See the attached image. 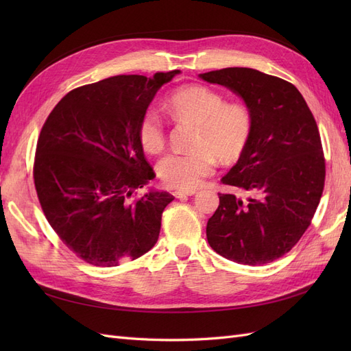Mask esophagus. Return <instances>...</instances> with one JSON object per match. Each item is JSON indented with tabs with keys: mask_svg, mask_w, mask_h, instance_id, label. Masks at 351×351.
<instances>
[{
	"mask_svg": "<svg viewBox=\"0 0 351 351\" xmlns=\"http://www.w3.org/2000/svg\"><path fill=\"white\" fill-rule=\"evenodd\" d=\"M195 193H196L195 190H176V192H173V195L177 199H183V197H187V196H192Z\"/></svg>",
	"mask_w": 351,
	"mask_h": 351,
	"instance_id": "34e87169",
	"label": "esophagus"
}]
</instances>
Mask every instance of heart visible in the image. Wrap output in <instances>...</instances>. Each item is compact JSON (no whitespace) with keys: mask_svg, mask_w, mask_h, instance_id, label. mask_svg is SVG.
I'll return each mask as SVG.
<instances>
[{"mask_svg":"<svg viewBox=\"0 0 351 351\" xmlns=\"http://www.w3.org/2000/svg\"><path fill=\"white\" fill-rule=\"evenodd\" d=\"M167 108L180 121L199 124L192 154H169L158 162L162 183L173 189L192 190L214 173L215 156L221 162H234L246 149L252 134V114L243 102H226L221 92L205 84H187L167 99ZM143 149L158 154L165 146L161 117L147 108L137 125Z\"/></svg>","mask_w":351,"mask_h":351,"instance_id":"heart-1","label":"heart"}]
</instances>
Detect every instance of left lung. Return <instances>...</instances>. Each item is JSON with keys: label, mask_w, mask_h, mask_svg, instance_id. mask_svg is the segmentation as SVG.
I'll use <instances>...</instances> for the list:
<instances>
[{"label": "left lung", "mask_w": 351, "mask_h": 351, "mask_svg": "<svg viewBox=\"0 0 351 351\" xmlns=\"http://www.w3.org/2000/svg\"><path fill=\"white\" fill-rule=\"evenodd\" d=\"M226 86L252 114V134L221 182L253 196L219 193L208 221L209 246L232 262L265 265L290 252L311 226L325 183V159L313 114L294 84L247 67L199 74Z\"/></svg>", "instance_id": "obj_1"}]
</instances>
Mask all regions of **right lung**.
<instances>
[{
  "label": "right lung",
  "mask_w": 351,
  "mask_h": 351,
  "mask_svg": "<svg viewBox=\"0 0 351 351\" xmlns=\"http://www.w3.org/2000/svg\"><path fill=\"white\" fill-rule=\"evenodd\" d=\"M180 70L154 77L114 76L73 89L42 127L34 180L58 237L95 267H117L149 252L161 230L167 192L137 189L155 177L137 136L141 117Z\"/></svg>",
  "instance_id": "add662e5"
}]
</instances>
